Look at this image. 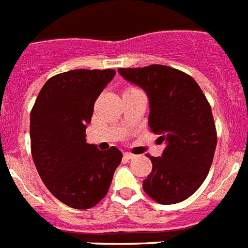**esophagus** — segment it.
I'll return each mask as SVG.
<instances>
[{"mask_svg":"<svg viewBox=\"0 0 248 248\" xmlns=\"http://www.w3.org/2000/svg\"><path fill=\"white\" fill-rule=\"evenodd\" d=\"M134 154H132V153H128V152H125V153H124V158H125V159H133V158H134Z\"/></svg>","mask_w":248,"mask_h":248,"instance_id":"1","label":"esophagus"}]
</instances>
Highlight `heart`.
<instances>
[{
    "mask_svg": "<svg viewBox=\"0 0 248 248\" xmlns=\"http://www.w3.org/2000/svg\"><path fill=\"white\" fill-rule=\"evenodd\" d=\"M129 90H132V89H129Z\"/></svg>",
    "mask_w": 248,
    "mask_h": 248,
    "instance_id": "1",
    "label": "heart"
}]
</instances>
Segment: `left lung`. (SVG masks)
Listing matches in <instances>:
<instances>
[{
	"label": "left lung",
	"mask_w": 248,
	"mask_h": 248,
	"mask_svg": "<svg viewBox=\"0 0 248 248\" xmlns=\"http://www.w3.org/2000/svg\"><path fill=\"white\" fill-rule=\"evenodd\" d=\"M149 99L150 130L166 143L162 156L143 181L145 193L160 204L187 200L206 179L217 145L211 105L193 78L164 65L118 69Z\"/></svg>",
	"instance_id": "8db88e82"
}]
</instances>
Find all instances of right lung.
Segmentation results:
<instances>
[{"mask_svg": "<svg viewBox=\"0 0 248 248\" xmlns=\"http://www.w3.org/2000/svg\"><path fill=\"white\" fill-rule=\"evenodd\" d=\"M115 76L108 70H71L52 76L30 115L31 153L44 185L59 201L88 209L109 190L123 154L86 143L95 100Z\"/></svg>", "mask_w": 248, "mask_h": 248, "instance_id": "add662e5", "label": "right lung"}]
</instances>
